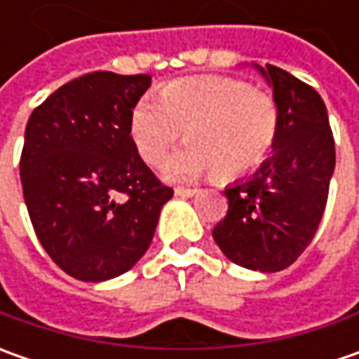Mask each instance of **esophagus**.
Instances as JSON below:
<instances>
[{
  "label": "esophagus",
  "mask_w": 359,
  "mask_h": 359,
  "mask_svg": "<svg viewBox=\"0 0 359 359\" xmlns=\"http://www.w3.org/2000/svg\"><path fill=\"white\" fill-rule=\"evenodd\" d=\"M196 194H198V189H191V187H175L177 198H194Z\"/></svg>",
  "instance_id": "1"
}]
</instances>
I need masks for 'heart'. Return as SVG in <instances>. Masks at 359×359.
<instances>
[{
	"label": "heart",
	"mask_w": 359,
	"mask_h": 359,
	"mask_svg": "<svg viewBox=\"0 0 359 359\" xmlns=\"http://www.w3.org/2000/svg\"><path fill=\"white\" fill-rule=\"evenodd\" d=\"M276 102L236 77L175 79L145 95L130 116V137L140 158L161 165L184 131L189 145L168 163L173 180L215 173L233 180L254 172L278 137Z\"/></svg>",
	"instance_id": "obj_1"
}]
</instances>
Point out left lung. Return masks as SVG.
I'll return each mask as SVG.
<instances>
[{
	"mask_svg": "<svg viewBox=\"0 0 359 359\" xmlns=\"http://www.w3.org/2000/svg\"><path fill=\"white\" fill-rule=\"evenodd\" d=\"M278 107V137L254 175L224 189L228 214L212 231L229 262L273 273L296 262L322 222L336 145L324 100L276 65L252 63Z\"/></svg>",
	"mask_w": 359,
	"mask_h": 359,
	"instance_id": "obj_1",
	"label": "left lung"
}]
</instances>
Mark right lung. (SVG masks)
<instances>
[{"label":"right lung","mask_w":359,"mask_h":359,"mask_svg":"<svg viewBox=\"0 0 359 359\" xmlns=\"http://www.w3.org/2000/svg\"><path fill=\"white\" fill-rule=\"evenodd\" d=\"M149 86V76L93 72L53 91L25 126L20 175L37 240L81 282L133 268L172 200L130 137Z\"/></svg>","instance_id":"right-lung-1"}]
</instances>
